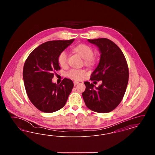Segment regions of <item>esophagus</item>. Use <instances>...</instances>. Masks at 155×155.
Masks as SVG:
<instances>
[{
  "mask_svg": "<svg viewBox=\"0 0 155 155\" xmlns=\"http://www.w3.org/2000/svg\"><path fill=\"white\" fill-rule=\"evenodd\" d=\"M79 84L78 82H77V81H74V85H77V84Z\"/></svg>",
  "mask_w": 155,
  "mask_h": 155,
  "instance_id": "esophagus-1",
  "label": "esophagus"
}]
</instances>
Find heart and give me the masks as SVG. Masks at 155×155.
Wrapping results in <instances>:
<instances>
[{
	"instance_id": "obj_1",
	"label": "heart",
	"mask_w": 155,
	"mask_h": 155,
	"mask_svg": "<svg viewBox=\"0 0 155 155\" xmlns=\"http://www.w3.org/2000/svg\"><path fill=\"white\" fill-rule=\"evenodd\" d=\"M73 51L78 54L82 58L84 59V63L87 66H92L95 64L96 59L93 56V49L85 44H80L73 48ZM58 61L59 65L64 67L67 64L68 56L66 51H62L58 56ZM86 74V71L84 69H71L68 73V76L75 80H81Z\"/></svg>"
}]
</instances>
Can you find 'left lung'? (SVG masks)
<instances>
[{"mask_svg": "<svg viewBox=\"0 0 155 155\" xmlns=\"http://www.w3.org/2000/svg\"><path fill=\"white\" fill-rule=\"evenodd\" d=\"M95 45L101 53L99 63L91 74V81H102L94 87L84 82L86 89L82 97L87 107L97 113L113 110L122 101L127 87L129 71L125 56L118 46L107 38L88 39Z\"/></svg>", "mask_w": 155, "mask_h": 155, "instance_id": "left-lung-1", "label": "left lung"}]
</instances>
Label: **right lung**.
<instances>
[{
    "instance_id": "add662e5",
    "label": "right lung",
    "mask_w": 155,
    "mask_h": 155,
    "mask_svg": "<svg viewBox=\"0 0 155 155\" xmlns=\"http://www.w3.org/2000/svg\"><path fill=\"white\" fill-rule=\"evenodd\" d=\"M74 41L45 42L30 53L24 63L22 76L27 94L31 103L41 111L53 113L66 104L74 87L73 81L64 78L59 85L52 80L54 71L60 69L59 54Z\"/></svg>"
}]
</instances>
